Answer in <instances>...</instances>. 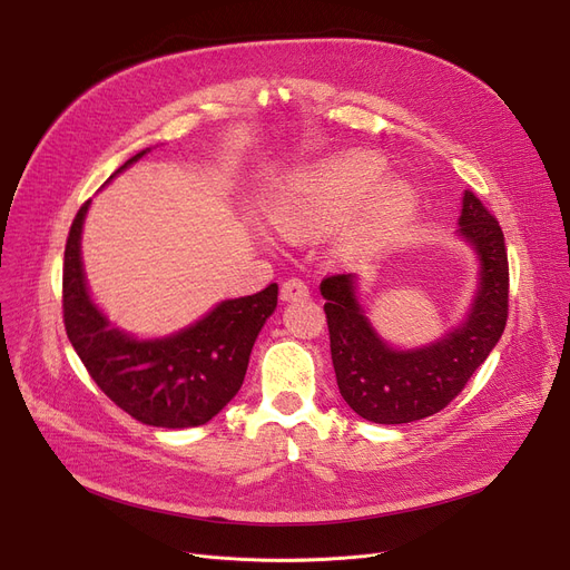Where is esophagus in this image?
Returning a JSON list of instances; mask_svg holds the SVG:
<instances>
[{"mask_svg":"<svg viewBox=\"0 0 570 570\" xmlns=\"http://www.w3.org/2000/svg\"><path fill=\"white\" fill-rule=\"evenodd\" d=\"M279 295H282V301H284V303H291V301H303V297H307V295H309V288H307V284H305L303 279L291 277V279H286V282L282 284Z\"/></svg>","mask_w":570,"mask_h":570,"instance_id":"esophagus-1","label":"esophagus"}]
</instances>
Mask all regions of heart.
Here are the masks:
<instances>
[{
    "label": "heart",
    "instance_id": "obj_1",
    "mask_svg": "<svg viewBox=\"0 0 570 570\" xmlns=\"http://www.w3.org/2000/svg\"><path fill=\"white\" fill-rule=\"evenodd\" d=\"M383 166L372 157H351L333 164L297 187L277 209L284 226H316L344 217L372 191L365 213L355 226L361 243L379 237L395 226L411 209V191L402 185L377 187L383 183ZM380 191L376 193L375 189Z\"/></svg>",
    "mask_w": 570,
    "mask_h": 570
}]
</instances>
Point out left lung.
Instances as JSON below:
<instances>
[{
	"label": "left lung",
	"mask_w": 570,
	"mask_h": 570,
	"mask_svg": "<svg viewBox=\"0 0 570 570\" xmlns=\"http://www.w3.org/2000/svg\"><path fill=\"white\" fill-rule=\"evenodd\" d=\"M460 233L481 256V288L462 327L417 348H387L355 303L353 275L321 282L340 393L379 425L421 421L451 404L497 346L508 318V252L503 230L473 191L464 194Z\"/></svg>",
	"instance_id": "8db88e82"
}]
</instances>
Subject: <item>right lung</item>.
I'll use <instances>...</instances> for the list:
<instances>
[{
    "label": "right lung",
    "instance_id": "obj_1",
    "mask_svg": "<svg viewBox=\"0 0 570 570\" xmlns=\"http://www.w3.org/2000/svg\"><path fill=\"white\" fill-rule=\"evenodd\" d=\"M87 205H80L65 249L62 314L69 342L101 393L138 423L170 430L205 425L243 385L252 346L277 307V284L217 305L173 337L136 342L110 327L87 295L80 263Z\"/></svg>",
    "mask_w": 570,
    "mask_h": 570
}]
</instances>
